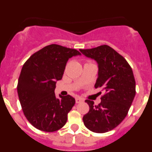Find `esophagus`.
I'll return each mask as SVG.
<instances>
[{
    "instance_id": "1",
    "label": "esophagus",
    "mask_w": 152,
    "mask_h": 152,
    "mask_svg": "<svg viewBox=\"0 0 152 152\" xmlns=\"http://www.w3.org/2000/svg\"><path fill=\"white\" fill-rule=\"evenodd\" d=\"M75 101H76V103H80L81 102H83L82 99H80V97H76L75 98Z\"/></svg>"
}]
</instances>
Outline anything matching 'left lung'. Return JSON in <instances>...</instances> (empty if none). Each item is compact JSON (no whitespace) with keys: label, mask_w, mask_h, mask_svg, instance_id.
I'll return each instance as SVG.
<instances>
[{"label":"left lung","mask_w":152,"mask_h":152,"mask_svg":"<svg viewBox=\"0 0 152 152\" xmlns=\"http://www.w3.org/2000/svg\"><path fill=\"white\" fill-rule=\"evenodd\" d=\"M80 52L97 63L98 77L94 87L103 91L98 105L95 106L92 100H85L90 110L83 121L91 131L104 133L116 128L128 113L135 95L133 72L124 58L109 45L80 49Z\"/></svg>","instance_id":"8db88e82"}]
</instances>
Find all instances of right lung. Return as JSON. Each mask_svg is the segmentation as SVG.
Returning <instances> with one entry per match:
<instances>
[{
	"mask_svg": "<svg viewBox=\"0 0 152 152\" xmlns=\"http://www.w3.org/2000/svg\"><path fill=\"white\" fill-rule=\"evenodd\" d=\"M79 55L76 49L52 44L35 52L23 65L17 93L24 115L35 128L55 132L65 125L75 100L70 95L56 98V84L62 78L68 59Z\"/></svg>",
	"mask_w": 152,
	"mask_h": 152,
	"instance_id": "1",
	"label": "right lung"
}]
</instances>
